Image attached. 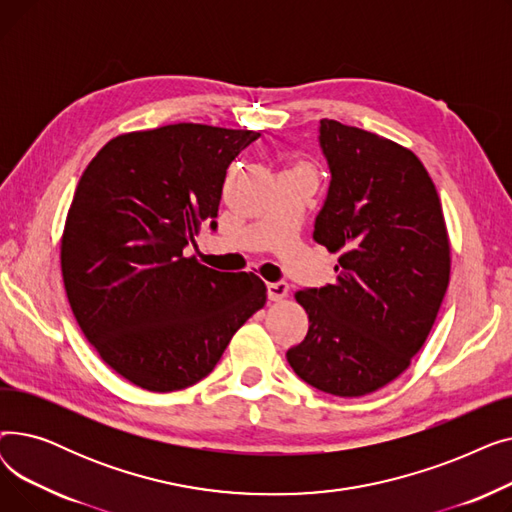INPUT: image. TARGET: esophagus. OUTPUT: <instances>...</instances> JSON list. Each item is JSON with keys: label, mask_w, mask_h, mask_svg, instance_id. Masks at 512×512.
Returning a JSON list of instances; mask_svg holds the SVG:
<instances>
[{"label": "esophagus", "mask_w": 512, "mask_h": 512, "mask_svg": "<svg viewBox=\"0 0 512 512\" xmlns=\"http://www.w3.org/2000/svg\"><path fill=\"white\" fill-rule=\"evenodd\" d=\"M267 297L270 301H282L288 297V284L286 282H270L267 284Z\"/></svg>", "instance_id": "esophagus-1"}]
</instances>
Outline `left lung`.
I'll list each match as a JSON object with an SVG mask.
<instances>
[{"instance_id":"left-lung-1","label":"left lung","mask_w":512,"mask_h":512,"mask_svg":"<svg viewBox=\"0 0 512 512\" xmlns=\"http://www.w3.org/2000/svg\"><path fill=\"white\" fill-rule=\"evenodd\" d=\"M332 172L313 238L340 253L334 284L299 290L309 332L286 359L309 386L365 396L411 365L432 332L450 280L442 203L407 147L324 118Z\"/></svg>"}]
</instances>
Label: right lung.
Returning a JSON list of instances; mask_svg holds the SVG:
<instances>
[{"label": "right lung", "instance_id": "obj_1", "mask_svg": "<svg viewBox=\"0 0 512 512\" xmlns=\"http://www.w3.org/2000/svg\"><path fill=\"white\" fill-rule=\"evenodd\" d=\"M257 137L191 122L126 132L80 176L60 253L68 303L99 357L130 384H197L265 305L255 274L184 257L203 224L215 230L226 170Z\"/></svg>", "mask_w": 512, "mask_h": 512}]
</instances>
